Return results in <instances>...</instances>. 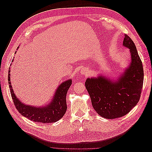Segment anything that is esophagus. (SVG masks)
Instances as JSON below:
<instances>
[{
    "label": "esophagus",
    "instance_id": "1",
    "mask_svg": "<svg viewBox=\"0 0 152 152\" xmlns=\"http://www.w3.org/2000/svg\"><path fill=\"white\" fill-rule=\"evenodd\" d=\"M82 72H83V73H86V71H84H84H82Z\"/></svg>",
    "mask_w": 152,
    "mask_h": 152
}]
</instances>
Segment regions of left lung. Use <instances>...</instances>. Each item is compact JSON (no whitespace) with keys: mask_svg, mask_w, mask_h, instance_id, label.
<instances>
[{"mask_svg":"<svg viewBox=\"0 0 152 152\" xmlns=\"http://www.w3.org/2000/svg\"><path fill=\"white\" fill-rule=\"evenodd\" d=\"M123 45L130 49L131 62L117 81L103 76L87 79L85 86L92 105L100 116L113 119L126 115L138 103L144 79L143 68L134 43L127 34Z\"/></svg>","mask_w":152,"mask_h":152,"instance_id":"8db88e82","label":"left lung"}]
</instances>
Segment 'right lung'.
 I'll list each match as a JSON object with an SVG mask.
<instances>
[{"instance_id":"1","label":"right lung","mask_w":152,"mask_h":152,"mask_svg":"<svg viewBox=\"0 0 152 152\" xmlns=\"http://www.w3.org/2000/svg\"><path fill=\"white\" fill-rule=\"evenodd\" d=\"M10 72V68L8 73V83L10 84L11 97L16 108L23 116L34 122L44 124L57 122L63 117L67 108L66 96L72 84L71 79L63 82L59 86L53 99L49 104L45 107H35L25 104L17 98L11 85Z\"/></svg>"}]
</instances>
